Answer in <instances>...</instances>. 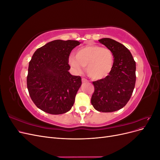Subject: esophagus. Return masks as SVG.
Here are the masks:
<instances>
[{
    "instance_id": "obj_1",
    "label": "esophagus",
    "mask_w": 160,
    "mask_h": 160,
    "mask_svg": "<svg viewBox=\"0 0 160 160\" xmlns=\"http://www.w3.org/2000/svg\"><path fill=\"white\" fill-rule=\"evenodd\" d=\"M89 81L88 79H86L85 78H82V83H88Z\"/></svg>"
}]
</instances>
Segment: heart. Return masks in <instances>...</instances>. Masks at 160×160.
Instances as JSON below:
<instances>
[{
	"instance_id": "b5f03b06",
	"label": "heart",
	"mask_w": 160,
	"mask_h": 160,
	"mask_svg": "<svg viewBox=\"0 0 160 160\" xmlns=\"http://www.w3.org/2000/svg\"><path fill=\"white\" fill-rule=\"evenodd\" d=\"M69 64L77 72H80L86 66L89 77L99 80L108 77L112 71L114 58L109 49L95 44H88L80 47L75 56L69 57Z\"/></svg>"
}]
</instances>
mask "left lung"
<instances>
[{"mask_svg": "<svg viewBox=\"0 0 160 160\" xmlns=\"http://www.w3.org/2000/svg\"><path fill=\"white\" fill-rule=\"evenodd\" d=\"M99 41L112 52L114 63L108 77L93 82L95 91L91 102L100 112H113L123 108L133 93L136 65L132 53L122 43L109 38Z\"/></svg>", "mask_w": 160, "mask_h": 160, "instance_id": "left-lung-1", "label": "left lung"}]
</instances>
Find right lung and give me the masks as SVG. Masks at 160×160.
<instances>
[{
	"label": "right lung",
	"instance_id": "obj_1",
	"mask_svg": "<svg viewBox=\"0 0 160 160\" xmlns=\"http://www.w3.org/2000/svg\"><path fill=\"white\" fill-rule=\"evenodd\" d=\"M77 41L55 40L34 53L29 62L27 89L37 107L46 113L59 115L69 111L81 85L80 76L69 72L71 51Z\"/></svg>",
	"mask_w": 160,
	"mask_h": 160
}]
</instances>
